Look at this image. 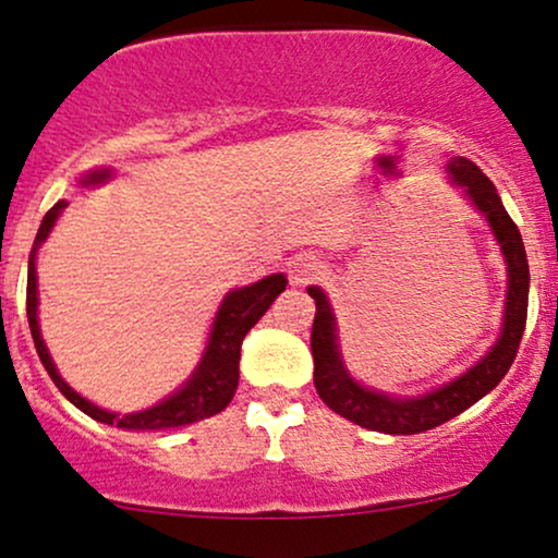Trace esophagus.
Wrapping results in <instances>:
<instances>
[{"mask_svg": "<svg viewBox=\"0 0 558 558\" xmlns=\"http://www.w3.org/2000/svg\"><path fill=\"white\" fill-rule=\"evenodd\" d=\"M324 275V267L322 263H316L314 257H295L291 265H288V278H291L293 286H308V283H316Z\"/></svg>", "mask_w": 558, "mask_h": 558, "instance_id": "1", "label": "esophagus"}]
</instances>
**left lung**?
I'll return each instance as SVG.
<instances>
[{"mask_svg": "<svg viewBox=\"0 0 558 558\" xmlns=\"http://www.w3.org/2000/svg\"><path fill=\"white\" fill-rule=\"evenodd\" d=\"M450 180L463 187V195L474 203L476 210L489 221L495 239L507 263V301L502 316V335L495 348L440 389L422 393V397L399 399L389 397L357 384L344 368L340 344H337V324L331 306L322 288H308V295L316 301V316L312 327V355H314V386L324 404L340 417L355 422L365 429H376L386 435H417L433 429L456 414L466 412L478 399L486 397L507 376L518 355L527 319V288H531V270L523 236L499 201L492 180L466 157H453L448 161Z\"/></svg>", "mask_w": 558, "mask_h": 558, "instance_id": "left-lung-1", "label": "left lung"}]
</instances>
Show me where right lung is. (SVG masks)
Segmentation results:
<instances>
[{"mask_svg": "<svg viewBox=\"0 0 558 558\" xmlns=\"http://www.w3.org/2000/svg\"><path fill=\"white\" fill-rule=\"evenodd\" d=\"M108 178L110 169H95V172L84 174L82 185H97V182H105ZM63 208H66V201H59L44 216V223H40L38 234H35L31 259H27V324H31V335L35 350H38L40 363H44L48 376H51L53 384L59 386L63 397L72 401L76 409H82L84 414H89L92 420L102 422V425L129 429V433H167V429L187 427L193 425V422L214 417L221 409H227L229 401L234 399V391L239 386V355H242V342L246 331L263 319V314L270 308V303L286 291V275H267L259 283L236 288V291H231L227 299H223L221 308H218L214 319V329H210L203 361L180 391H174L172 397L159 401L157 407L144 409V412H108V409L95 407L92 401L80 397V393L59 376L38 327V275H35V252H38V246L46 242V236L51 234L56 218H59Z\"/></svg>", "mask_w": 558, "mask_h": 558, "instance_id": "1", "label": "right lung"}]
</instances>
